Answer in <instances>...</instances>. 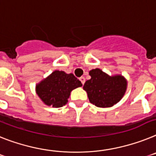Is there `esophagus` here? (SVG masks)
Masks as SVG:
<instances>
[{
  "label": "esophagus",
  "mask_w": 156,
  "mask_h": 156,
  "mask_svg": "<svg viewBox=\"0 0 156 156\" xmlns=\"http://www.w3.org/2000/svg\"><path fill=\"white\" fill-rule=\"evenodd\" d=\"M79 79H80V81H81V82H82V85H84V83H85V82H86V79H85V78H84V77H81Z\"/></svg>",
  "instance_id": "1"
}]
</instances>
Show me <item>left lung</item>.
Returning a JSON list of instances; mask_svg holds the SVG:
<instances>
[{"mask_svg": "<svg viewBox=\"0 0 156 156\" xmlns=\"http://www.w3.org/2000/svg\"><path fill=\"white\" fill-rule=\"evenodd\" d=\"M89 74L91 78L86 81L83 89L95 106L110 108L124 97L128 83L122 74L109 75L99 68L89 70Z\"/></svg>", "mask_w": 156, "mask_h": 156, "instance_id": "obj_1", "label": "left lung"}]
</instances>
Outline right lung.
<instances>
[{
  "label": "right lung",
  "instance_id": "1",
  "mask_svg": "<svg viewBox=\"0 0 156 156\" xmlns=\"http://www.w3.org/2000/svg\"><path fill=\"white\" fill-rule=\"evenodd\" d=\"M82 86L81 82L73 74H67L63 70H54L36 84L35 91L45 105L61 108L68 102L70 92Z\"/></svg>",
  "mask_w": 156,
  "mask_h": 156
}]
</instances>
